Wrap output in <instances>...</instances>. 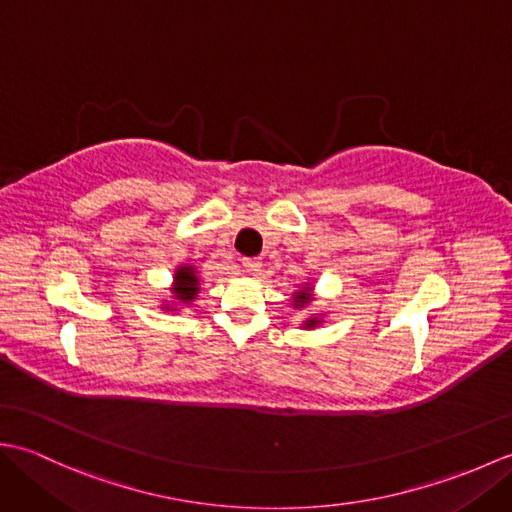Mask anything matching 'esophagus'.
<instances>
[{"label":"esophagus","mask_w":512,"mask_h":512,"mask_svg":"<svg viewBox=\"0 0 512 512\" xmlns=\"http://www.w3.org/2000/svg\"><path fill=\"white\" fill-rule=\"evenodd\" d=\"M242 266H244L246 273H257V270L262 268V262H259V259H255V257H246V259H242Z\"/></svg>","instance_id":"obj_1"}]
</instances>
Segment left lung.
<instances>
[{
  "label": "left lung",
  "instance_id": "left-lung-1",
  "mask_svg": "<svg viewBox=\"0 0 512 512\" xmlns=\"http://www.w3.org/2000/svg\"><path fill=\"white\" fill-rule=\"evenodd\" d=\"M312 286L310 284H306L303 286L301 290H297V292H292V306H295L297 310H303L306 306H310V303L314 301V295H312ZM323 323V319L321 317H308L306 321H303V328L306 330H312V328H317V325H321Z\"/></svg>",
  "mask_w": 512,
  "mask_h": 512
}]
</instances>
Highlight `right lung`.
Listing matches in <instances>:
<instances>
[{
    "instance_id": "1",
    "label": "right lung",
    "mask_w": 512,
    "mask_h": 512,
    "mask_svg": "<svg viewBox=\"0 0 512 512\" xmlns=\"http://www.w3.org/2000/svg\"><path fill=\"white\" fill-rule=\"evenodd\" d=\"M171 299L176 301V306L173 303L165 301L162 303V310L173 312L178 310V306H187V303L195 301L200 292V275H198V268L191 266V264H182L176 268V273H173V284H171Z\"/></svg>"
}]
</instances>
